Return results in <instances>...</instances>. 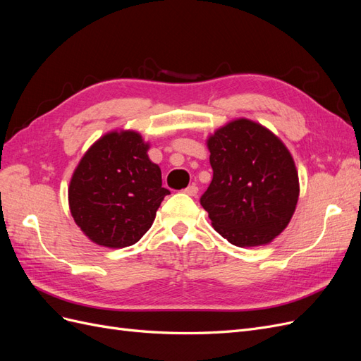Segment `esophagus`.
I'll return each instance as SVG.
<instances>
[{
    "label": "esophagus",
    "mask_w": 361,
    "mask_h": 361,
    "mask_svg": "<svg viewBox=\"0 0 361 361\" xmlns=\"http://www.w3.org/2000/svg\"><path fill=\"white\" fill-rule=\"evenodd\" d=\"M183 191L187 192L188 195H192V197H195V195H197V192H199V187L195 183H192V185H190L188 188H185Z\"/></svg>",
    "instance_id": "obj_1"
}]
</instances>
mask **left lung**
Returning a JSON list of instances; mask_svg holds the SVG:
<instances>
[{
	"instance_id": "left-lung-1",
	"label": "left lung",
	"mask_w": 361,
	"mask_h": 361,
	"mask_svg": "<svg viewBox=\"0 0 361 361\" xmlns=\"http://www.w3.org/2000/svg\"><path fill=\"white\" fill-rule=\"evenodd\" d=\"M207 147L214 176L200 204L214 228L238 247L271 243L289 224L300 195L289 150L247 118L215 130Z\"/></svg>"
}]
</instances>
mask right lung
Segmentation results:
<instances>
[{
    "label": "right lung",
    "mask_w": 361,
    "mask_h": 361,
    "mask_svg": "<svg viewBox=\"0 0 361 361\" xmlns=\"http://www.w3.org/2000/svg\"><path fill=\"white\" fill-rule=\"evenodd\" d=\"M134 130L110 133L85 152L69 185L75 223L93 243L123 248L138 243L154 223L161 202V169Z\"/></svg>",
    "instance_id": "right-lung-1"
}]
</instances>
